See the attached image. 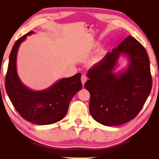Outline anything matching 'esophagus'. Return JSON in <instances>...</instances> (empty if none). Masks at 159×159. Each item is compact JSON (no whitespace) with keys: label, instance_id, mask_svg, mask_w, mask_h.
<instances>
[{"label":"esophagus","instance_id":"34e87169","mask_svg":"<svg viewBox=\"0 0 159 159\" xmlns=\"http://www.w3.org/2000/svg\"><path fill=\"white\" fill-rule=\"evenodd\" d=\"M87 81V77H86V76L85 75H82V76H81V82H82V84H83V85H85V82Z\"/></svg>","mask_w":159,"mask_h":159}]
</instances>
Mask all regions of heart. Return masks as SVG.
<instances>
[{"label":"heart","mask_w":159,"mask_h":159,"mask_svg":"<svg viewBox=\"0 0 159 159\" xmlns=\"http://www.w3.org/2000/svg\"><path fill=\"white\" fill-rule=\"evenodd\" d=\"M96 44H94L93 46H95ZM104 55V50L102 49L100 50L98 53L96 54V55L94 57V60L96 61H99L102 58V56Z\"/></svg>","instance_id":"b5f03b06"}]
</instances>
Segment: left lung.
<instances>
[{
	"label": "left lung",
	"instance_id": "1",
	"mask_svg": "<svg viewBox=\"0 0 159 159\" xmlns=\"http://www.w3.org/2000/svg\"><path fill=\"white\" fill-rule=\"evenodd\" d=\"M121 55L129 64L114 73ZM85 87L90 93L89 112L98 122L108 126L123 124L139 113L152 89L150 60L144 47L128 36L87 72Z\"/></svg>",
	"mask_w": 159,
	"mask_h": 159
}]
</instances>
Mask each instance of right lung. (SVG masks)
Returning a JSON list of instances; mask_svg holds the SVG:
<instances>
[{
  "label": "right lung",
  "instance_id": "add662e5",
  "mask_svg": "<svg viewBox=\"0 0 159 159\" xmlns=\"http://www.w3.org/2000/svg\"><path fill=\"white\" fill-rule=\"evenodd\" d=\"M33 33H26L13 45L9 59L5 89L13 107L24 119L38 125L51 124L65 117L71 100L82 89L81 74L59 79L48 88L40 91L32 90L23 84L17 72V54L21 43Z\"/></svg>",
  "mask_w": 159,
  "mask_h": 159
}]
</instances>
